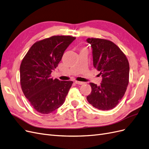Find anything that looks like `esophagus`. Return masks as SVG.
<instances>
[{"label": "esophagus", "mask_w": 149, "mask_h": 149, "mask_svg": "<svg viewBox=\"0 0 149 149\" xmlns=\"http://www.w3.org/2000/svg\"><path fill=\"white\" fill-rule=\"evenodd\" d=\"M75 83L76 84H78V85H83V84H84V82H82V81H77V80H75Z\"/></svg>", "instance_id": "obj_1"}]
</instances>
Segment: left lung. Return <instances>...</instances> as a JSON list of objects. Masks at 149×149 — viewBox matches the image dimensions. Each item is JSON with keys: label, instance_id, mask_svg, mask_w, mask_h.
I'll return each instance as SVG.
<instances>
[{"label": "left lung", "instance_id": "8db88e82", "mask_svg": "<svg viewBox=\"0 0 149 149\" xmlns=\"http://www.w3.org/2000/svg\"><path fill=\"white\" fill-rule=\"evenodd\" d=\"M92 47L93 65L102 77L100 86L90 83L91 93L88 103L100 110L116 107L125 93L129 84V64L126 55L111 41L101 38H88Z\"/></svg>", "mask_w": 149, "mask_h": 149}]
</instances>
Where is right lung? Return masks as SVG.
<instances>
[{"label":"right lung","mask_w":149,"mask_h":149,"mask_svg":"<svg viewBox=\"0 0 149 149\" xmlns=\"http://www.w3.org/2000/svg\"><path fill=\"white\" fill-rule=\"evenodd\" d=\"M75 39L53 36L36 41L23 57L20 68L23 93L36 111L49 114L63 104L72 81L51 78L65 50Z\"/></svg>","instance_id":"obj_1"}]
</instances>
